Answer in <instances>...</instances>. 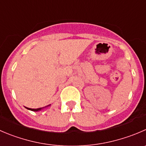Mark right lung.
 <instances>
[{"mask_svg": "<svg viewBox=\"0 0 146 146\" xmlns=\"http://www.w3.org/2000/svg\"><path fill=\"white\" fill-rule=\"evenodd\" d=\"M27 109H28V110H31V111H40L42 108H39L33 109V108H27Z\"/></svg>", "mask_w": 146, "mask_h": 146, "instance_id": "obj_1", "label": "right lung"}]
</instances>
